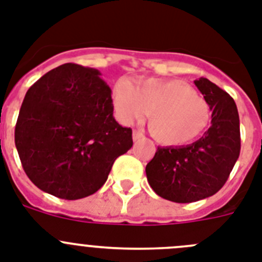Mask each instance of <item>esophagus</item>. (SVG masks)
<instances>
[{
    "label": "esophagus",
    "instance_id": "34e87169",
    "mask_svg": "<svg viewBox=\"0 0 262 262\" xmlns=\"http://www.w3.org/2000/svg\"><path fill=\"white\" fill-rule=\"evenodd\" d=\"M133 138H134V142H138V140H140L142 138H144V134H143L142 129H134Z\"/></svg>",
    "mask_w": 262,
    "mask_h": 262
}]
</instances>
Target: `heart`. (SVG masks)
Masks as SVG:
<instances>
[{
    "instance_id": "heart-1",
    "label": "heart",
    "mask_w": 262,
    "mask_h": 262,
    "mask_svg": "<svg viewBox=\"0 0 262 262\" xmlns=\"http://www.w3.org/2000/svg\"><path fill=\"white\" fill-rule=\"evenodd\" d=\"M113 101L124 123L142 120L148 113V129L157 142L181 145L200 138L211 122V107L189 84L180 80L140 81L134 86L119 81Z\"/></svg>"
}]
</instances>
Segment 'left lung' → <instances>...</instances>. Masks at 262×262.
<instances>
[{
    "label": "left lung",
    "mask_w": 262,
    "mask_h": 262,
    "mask_svg": "<svg viewBox=\"0 0 262 262\" xmlns=\"http://www.w3.org/2000/svg\"><path fill=\"white\" fill-rule=\"evenodd\" d=\"M194 84L211 107V126L193 144L159 147L145 166L155 193L177 203L196 202L217 193L240 155V120L233 98L207 78Z\"/></svg>",
    "instance_id": "obj_1"
}]
</instances>
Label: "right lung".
Instances as JSON below:
<instances>
[{
	"label": "right lung",
	"instance_id": "right-lung-1",
	"mask_svg": "<svg viewBox=\"0 0 262 262\" xmlns=\"http://www.w3.org/2000/svg\"><path fill=\"white\" fill-rule=\"evenodd\" d=\"M94 68L68 62L27 90L15 147L27 177L61 200L96 193L111 166L133 147V129L113 117L111 89Z\"/></svg>",
	"mask_w": 262,
	"mask_h": 262
}]
</instances>
